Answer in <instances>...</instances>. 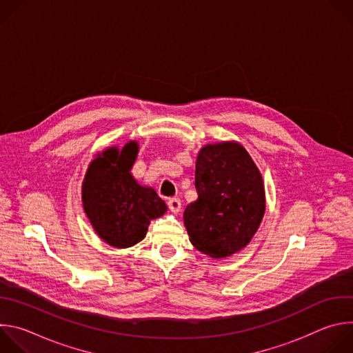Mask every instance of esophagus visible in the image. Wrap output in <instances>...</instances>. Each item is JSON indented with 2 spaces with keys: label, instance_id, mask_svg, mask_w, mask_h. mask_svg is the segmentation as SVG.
Masks as SVG:
<instances>
[{
  "label": "esophagus",
  "instance_id": "1",
  "mask_svg": "<svg viewBox=\"0 0 353 353\" xmlns=\"http://www.w3.org/2000/svg\"><path fill=\"white\" fill-rule=\"evenodd\" d=\"M168 207H169L170 212H173V214H179V212H180V210H181V203H180V199H179V198H170V199L168 201Z\"/></svg>",
  "mask_w": 353,
  "mask_h": 353
}]
</instances>
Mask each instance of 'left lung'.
<instances>
[{
  "instance_id": "8db88e82",
  "label": "left lung",
  "mask_w": 353,
  "mask_h": 353,
  "mask_svg": "<svg viewBox=\"0 0 353 353\" xmlns=\"http://www.w3.org/2000/svg\"><path fill=\"white\" fill-rule=\"evenodd\" d=\"M195 188L198 198L183 214L191 244L216 260L243 250L265 212L263 176L245 148L236 141L201 148Z\"/></svg>"
}]
</instances>
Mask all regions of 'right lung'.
<instances>
[{"label":"right lung","instance_id":"add662e5","mask_svg":"<svg viewBox=\"0 0 353 353\" xmlns=\"http://www.w3.org/2000/svg\"><path fill=\"white\" fill-rule=\"evenodd\" d=\"M138 152L137 141L106 148L90 162L82 181V205L92 228L116 248L139 243L150 221L168 211L157 191L141 185L132 176Z\"/></svg>","mask_w":353,"mask_h":353}]
</instances>
